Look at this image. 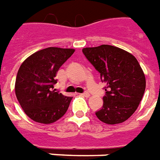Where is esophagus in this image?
<instances>
[{
    "instance_id": "obj_1",
    "label": "esophagus",
    "mask_w": 160,
    "mask_h": 160,
    "mask_svg": "<svg viewBox=\"0 0 160 160\" xmlns=\"http://www.w3.org/2000/svg\"><path fill=\"white\" fill-rule=\"evenodd\" d=\"M81 96H84V97H89V96H90V95H89V93L85 92V93H82V94H81Z\"/></svg>"
}]
</instances>
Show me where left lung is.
Segmentation results:
<instances>
[{"label": "left lung", "instance_id": "1", "mask_svg": "<svg viewBox=\"0 0 160 160\" xmlns=\"http://www.w3.org/2000/svg\"><path fill=\"white\" fill-rule=\"evenodd\" d=\"M82 52L107 86L97 118L108 125L124 122L139 107L146 89V78L138 60L125 50L108 45L86 47Z\"/></svg>", "mask_w": 160, "mask_h": 160}]
</instances>
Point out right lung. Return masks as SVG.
<instances>
[{"label": "right lung", "instance_id": "right-lung-1", "mask_svg": "<svg viewBox=\"0 0 160 160\" xmlns=\"http://www.w3.org/2000/svg\"><path fill=\"white\" fill-rule=\"evenodd\" d=\"M75 49L48 47L29 56L20 65L15 80V95L28 117L38 123L57 122L67 111L72 97L53 89L61 65Z\"/></svg>", "mask_w": 160, "mask_h": 160}]
</instances>
